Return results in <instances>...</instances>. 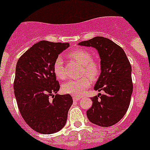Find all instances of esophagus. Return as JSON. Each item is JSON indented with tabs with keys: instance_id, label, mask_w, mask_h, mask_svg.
<instances>
[{
	"instance_id": "34e87169",
	"label": "esophagus",
	"mask_w": 150,
	"mask_h": 150,
	"mask_svg": "<svg viewBox=\"0 0 150 150\" xmlns=\"http://www.w3.org/2000/svg\"><path fill=\"white\" fill-rule=\"evenodd\" d=\"M73 99H74V100H79V99H81V97L74 96V97H73Z\"/></svg>"
}]
</instances>
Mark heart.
Returning <instances> with one entry per match:
<instances>
[{"instance_id": "b5f03b06", "label": "heart", "mask_w": 150, "mask_h": 150, "mask_svg": "<svg viewBox=\"0 0 150 150\" xmlns=\"http://www.w3.org/2000/svg\"><path fill=\"white\" fill-rule=\"evenodd\" d=\"M69 58L73 61L83 65L81 71L82 75H86L91 79H95L100 74V67L98 64L92 60V55L84 49H77L68 55ZM53 71L56 77L59 79H65L67 76L66 69L63 59L58 57L54 62ZM83 76L80 79H71L62 85V91L66 94L74 96H80L85 92L91 84L89 79Z\"/></svg>"}]
</instances>
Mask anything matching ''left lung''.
<instances>
[{
    "mask_svg": "<svg viewBox=\"0 0 150 150\" xmlns=\"http://www.w3.org/2000/svg\"><path fill=\"white\" fill-rule=\"evenodd\" d=\"M79 45L94 47L100 58L101 73L94 88L104 93L91 98L92 105L87 110V117L99 126L113 125L129 107L133 91L131 64L124 50L108 38L95 37Z\"/></svg>",
    "mask_w": 150,
    "mask_h": 150,
    "instance_id": "left-lung-1",
    "label": "left lung"
}]
</instances>
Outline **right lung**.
Wrapping results in <instances>:
<instances>
[{"label":"right lung","mask_w":150,"mask_h":150,"mask_svg":"<svg viewBox=\"0 0 150 150\" xmlns=\"http://www.w3.org/2000/svg\"><path fill=\"white\" fill-rule=\"evenodd\" d=\"M69 46L68 43L40 41L16 64L13 87L18 110L25 122L40 134L60 131L73 104L68 94L54 95L60 85L54 74V62Z\"/></svg>","instance_id":"right-lung-1"}]
</instances>
